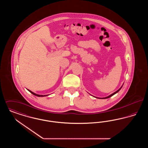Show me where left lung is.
<instances>
[{
	"label": "left lung",
	"instance_id": "left-lung-1",
	"mask_svg": "<svg viewBox=\"0 0 148 148\" xmlns=\"http://www.w3.org/2000/svg\"><path fill=\"white\" fill-rule=\"evenodd\" d=\"M122 86H121V88H120V89H119V90H117V91H116V92H114V93H113V94H111V95H109V96H108V97H106V98H99V99L109 98H110V97H112V96H113V95H114V94H116V93H117V92H119V91L120 90V89H121V88H122Z\"/></svg>",
	"mask_w": 148,
	"mask_h": 148
}]
</instances>
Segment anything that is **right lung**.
<instances>
[{
    "mask_svg": "<svg viewBox=\"0 0 148 148\" xmlns=\"http://www.w3.org/2000/svg\"><path fill=\"white\" fill-rule=\"evenodd\" d=\"M28 90L29 92H30L32 94H33V95H34L35 96H37V97H45V96H47V95H38V94H35L34 92H32V91H30V90H28Z\"/></svg>",
    "mask_w": 148,
    "mask_h": 148,
    "instance_id": "add662e5",
    "label": "right lung"
}]
</instances>
